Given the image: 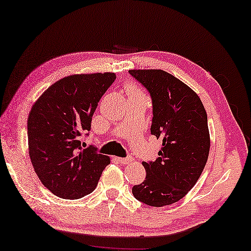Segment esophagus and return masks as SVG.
Masks as SVG:
<instances>
[{"label":"esophagus","instance_id":"obj_1","mask_svg":"<svg viewBox=\"0 0 251 251\" xmlns=\"http://www.w3.org/2000/svg\"><path fill=\"white\" fill-rule=\"evenodd\" d=\"M115 159H117L119 163H121L122 165H126V164H130V163H132V158H130V157H128V158H121V157H117L115 158Z\"/></svg>","mask_w":251,"mask_h":251}]
</instances>
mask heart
<instances>
[{
	"instance_id": "b5f03b06",
	"label": "heart",
	"mask_w": 251,
	"mask_h": 251,
	"mask_svg": "<svg viewBox=\"0 0 251 251\" xmlns=\"http://www.w3.org/2000/svg\"><path fill=\"white\" fill-rule=\"evenodd\" d=\"M128 94L129 96H134V95H144L142 92L140 91V88L137 87L136 85H130L128 87Z\"/></svg>"
}]
</instances>
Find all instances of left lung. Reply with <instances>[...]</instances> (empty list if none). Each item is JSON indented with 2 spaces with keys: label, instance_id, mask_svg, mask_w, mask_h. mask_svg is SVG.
<instances>
[{
  "label": "left lung",
  "instance_id": "obj_1",
  "mask_svg": "<svg viewBox=\"0 0 251 251\" xmlns=\"http://www.w3.org/2000/svg\"><path fill=\"white\" fill-rule=\"evenodd\" d=\"M152 101L150 132L163 140L159 157L142 161L144 182L132 187L138 201L150 206L173 204L187 194L201 176L210 151L207 115L192 88L161 69H132Z\"/></svg>",
  "mask_w": 251,
  "mask_h": 251
}]
</instances>
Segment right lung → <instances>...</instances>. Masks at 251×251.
<instances>
[{"label": "right lung", "instance_id": "1", "mask_svg": "<svg viewBox=\"0 0 251 251\" xmlns=\"http://www.w3.org/2000/svg\"><path fill=\"white\" fill-rule=\"evenodd\" d=\"M115 80L114 73L64 77L44 92L28 117L29 155L34 172L56 196L76 200L95 190L110 158L80 137L91 130L98 103Z\"/></svg>", "mask_w": 251, "mask_h": 251}]
</instances>
